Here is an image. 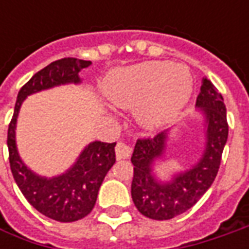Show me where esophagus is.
Listing matches in <instances>:
<instances>
[{
	"instance_id": "34e87169",
	"label": "esophagus",
	"mask_w": 249,
	"mask_h": 249,
	"mask_svg": "<svg viewBox=\"0 0 249 249\" xmlns=\"http://www.w3.org/2000/svg\"><path fill=\"white\" fill-rule=\"evenodd\" d=\"M115 152H116V158L118 159H126L129 158L130 154H131V147L127 145L126 142L119 141L115 147Z\"/></svg>"
}]
</instances>
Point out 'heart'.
<instances>
[{
  "label": "heart",
  "instance_id": "heart-1",
  "mask_svg": "<svg viewBox=\"0 0 249 249\" xmlns=\"http://www.w3.org/2000/svg\"><path fill=\"white\" fill-rule=\"evenodd\" d=\"M193 76L184 65L149 61L113 72L105 94L120 108H137L139 120L147 127H159L172 120L191 95Z\"/></svg>",
  "mask_w": 249,
  "mask_h": 249
}]
</instances>
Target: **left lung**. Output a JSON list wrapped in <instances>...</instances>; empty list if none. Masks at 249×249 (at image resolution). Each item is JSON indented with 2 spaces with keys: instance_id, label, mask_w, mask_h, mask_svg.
I'll use <instances>...</instances> for the list:
<instances>
[{
  "instance_id": "left-lung-1",
  "label": "left lung",
  "mask_w": 249,
  "mask_h": 249,
  "mask_svg": "<svg viewBox=\"0 0 249 249\" xmlns=\"http://www.w3.org/2000/svg\"><path fill=\"white\" fill-rule=\"evenodd\" d=\"M196 108V115L202 116L204 147L199 158L186 170L173 172L162 180L155 169L166 163L170 130L136 142L131 157V198L140 213L149 219L167 220L184 213L201 199L217 175L229 124L223 97L206 77L202 79Z\"/></svg>"
}]
</instances>
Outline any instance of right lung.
Wrapping results in <instances>:
<instances>
[{
	"label": "right lung",
	"instance_id": "right-lung-1",
	"mask_svg": "<svg viewBox=\"0 0 249 249\" xmlns=\"http://www.w3.org/2000/svg\"><path fill=\"white\" fill-rule=\"evenodd\" d=\"M91 61L63 58L37 72L20 89L14 118L8 129L9 163L15 181L29 204L44 216L58 222H76L92 211L98 190L115 163L116 142L92 141L87 144L66 172L53 177L41 176L24 163L16 145V123L23 101L36 92L65 84H82L79 73Z\"/></svg>",
	"mask_w": 249,
	"mask_h": 249
}]
</instances>
